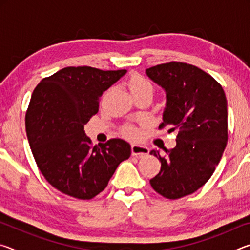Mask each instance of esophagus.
<instances>
[{
	"instance_id": "34e87169",
	"label": "esophagus",
	"mask_w": 250,
	"mask_h": 250,
	"mask_svg": "<svg viewBox=\"0 0 250 250\" xmlns=\"http://www.w3.org/2000/svg\"><path fill=\"white\" fill-rule=\"evenodd\" d=\"M131 153L133 156H143L149 153V149L140 145H132L131 146Z\"/></svg>"
}]
</instances>
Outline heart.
Returning <instances> with one entry per match:
<instances>
[{"label":"heart","instance_id":"1","mask_svg":"<svg viewBox=\"0 0 250 250\" xmlns=\"http://www.w3.org/2000/svg\"><path fill=\"white\" fill-rule=\"evenodd\" d=\"M129 88L131 94H137V92H143V91H149L153 94L154 92V84L152 83L151 80H149L146 77H143L141 75H133L132 77L129 79ZM122 132L125 137L129 138H137L139 135V131L137 128H134L132 125H128L122 130Z\"/></svg>","mask_w":250,"mask_h":250}]
</instances>
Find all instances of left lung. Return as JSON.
Listing matches in <instances>:
<instances>
[{
    "mask_svg": "<svg viewBox=\"0 0 250 250\" xmlns=\"http://www.w3.org/2000/svg\"><path fill=\"white\" fill-rule=\"evenodd\" d=\"M167 92L159 129L179 130L176 146L164 155L152 150L161 170L150 184L156 193L177 200L202 188L222 159L228 140L227 100L222 84L198 67L170 62L146 69Z\"/></svg>",
    "mask_w": 250,
    "mask_h": 250,
    "instance_id": "1",
    "label": "left lung"
}]
</instances>
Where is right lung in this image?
Listing matches in <instances>:
<instances>
[{
    "mask_svg": "<svg viewBox=\"0 0 250 250\" xmlns=\"http://www.w3.org/2000/svg\"><path fill=\"white\" fill-rule=\"evenodd\" d=\"M125 71L66 67L42 79L34 89L25 116L27 139L42 174L59 192L91 200L129 159L128 142L110 139L92 146L83 130L98 112L104 91Z\"/></svg>",
    "mask_w": 250,
    "mask_h": 250,
    "instance_id": "obj_1",
    "label": "right lung"
}]
</instances>
